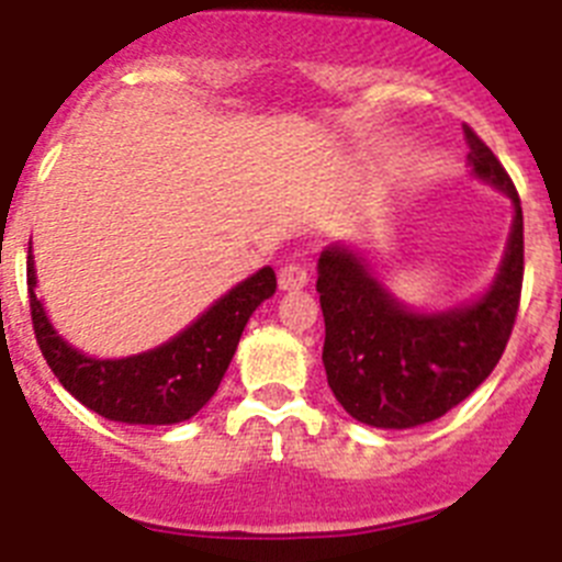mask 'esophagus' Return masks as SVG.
I'll list each match as a JSON object with an SVG mask.
<instances>
[{
	"mask_svg": "<svg viewBox=\"0 0 562 562\" xmlns=\"http://www.w3.org/2000/svg\"><path fill=\"white\" fill-rule=\"evenodd\" d=\"M306 281H310V272H306V267L301 261H292L290 258L278 270V286L281 290H301V286H306Z\"/></svg>",
	"mask_w": 562,
	"mask_h": 562,
	"instance_id": "esophagus-1",
	"label": "esophagus"
}]
</instances>
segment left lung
I'll return each mask as SVG.
<instances>
[{"instance_id": "1", "label": "left lung", "mask_w": 562, "mask_h": 562, "mask_svg": "<svg viewBox=\"0 0 562 562\" xmlns=\"http://www.w3.org/2000/svg\"><path fill=\"white\" fill-rule=\"evenodd\" d=\"M464 137L475 177L515 205L504 261L479 301L414 312L351 247L331 245L317 258L326 380L346 414L371 428L405 430L445 416L493 374L513 335L524 284V211L498 157L470 126Z\"/></svg>"}]
</instances>
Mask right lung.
I'll return each instance as SVG.
<instances>
[{"mask_svg": "<svg viewBox=\"0 0 562 562\" xmlns=\"http://www.w3.org/2000/svg\"><path fill=\"white\" fill-rule=\"evenodd\" d=\"M27 292L38 349L58 382L81 405L126 425H177L191 419L216 394L247 321L276 292V272L261 267L180 335L123 360L87 357L53 329L36 297L33 256H27Z\"/></svg>", "mask_w": 562, "mask_h": 562, "instance_id": "obj_1", "label": "right lung"}]
</instances>
